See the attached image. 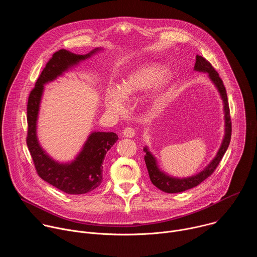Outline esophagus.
Instances as JSON below:
<instances>
[{
	"label": "esophagus",
	"mask_w": 257,
	"mask_h": 257,
	"mask_svg": "<svg viewBox=\"0 0 257 257\" xmlns=\"http://www.w3.org/2000/svg\"><path fill=\"white\" fill-rule=\"evenodd\" d=\"M123 136L128 137V138H132V137L135 136V130L131 127H127L123 130Z\"/></svg>",
	"instance_id": "1"
}]
</instances>
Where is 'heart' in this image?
<instances>
[{
	"label": "heart",
	"mask_w": 257,
	"mask_h": 257,
	"mask_svg": "<svg viewBox=\"0 0 257 257\" xmlns=\"http://www.w3.org/2000/svg\"><path fill=\"white\" fill-rule=\"evenodd\" d=\"M171 79L170 73L166 70H161L157 65L140 67L122 79L118 86H109L106 89L105 107L113 114H120L124 112L127 97L149 87L153 102L156 105H162Z\"/></svg>",
	"instance_id": "obj_1"
}]
</instances>
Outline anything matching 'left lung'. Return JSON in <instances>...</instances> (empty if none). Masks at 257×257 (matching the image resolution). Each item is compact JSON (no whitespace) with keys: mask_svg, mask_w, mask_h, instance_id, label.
<instances>
[{"mask_svg":"<svg viewBox=\"0 0 257 257\" xmlns=\"http://www.w3.org/2000/svg\"><path fill=\"white\" fill-rule=\"evenodd\" d=\"M194 71L201 72L207 74V77L211 81V83L216 88L221 99L223 101V111H224V120H225V129H224V137L222 140L219 149L215 155V157L207 164L199 173L184 177L179 178L174 177L163 171L158 163L157 158L153 155V153L150 151V148L148 145H145L143 148V151L145 153L144 161L146 164V168H148L149 175L151 178V181L153 184L158 187L160 190L166 192V193H179L186 191L188 189H191L197 185H199L201 182H203L206 178H208L215 168L218 166L219 162L222 161L225 153L227 152L230 140H231V118H230V108H229V102L227 97L226 88L223 84L222 79L219 78L218 73L213 69V67L210 65L209 62H207L203 57L196 56V61L194 65Z\"/></svg>","mask_w":257,"mask_h":257,"instance_id":"obj_1","label":"left lung"}]
</instances>
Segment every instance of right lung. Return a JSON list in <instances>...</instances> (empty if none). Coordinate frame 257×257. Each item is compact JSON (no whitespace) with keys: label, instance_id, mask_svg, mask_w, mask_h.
<instances>
[{"label":"right lung","instance_id":"1","mask_svg":"<svg viewBox=\"0 0 257 257\" xmlns=\"http://www.w3.org/2000/svg\"><path fill=\"white\" fill-rule=\"evenodd\" d=\"M101 51L104 50L95 48L85 55H77L67 50L56 52L43 70L28 98L27 146L35 169L44 181L72 195L88 193L101 184L104 157L119 137L114 132L92 131L74 159L68 162L57 161L46 152L38 137L41 102L46 84L55 81L69 70Z\"/></svg>","mask_w":257,"mask_h":257}]
</instances>
